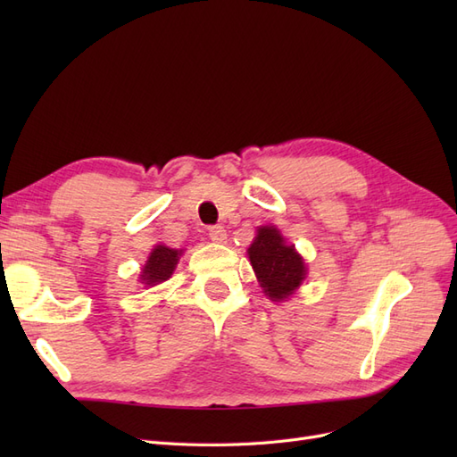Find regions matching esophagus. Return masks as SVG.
Masks as SVG:
<instances>
[{
    "mask_svg": "<svg viewBox=\"0 0 457 457\" xmlns=\"http://www.w3.org/2000/svg\"><path fill=\"white\" fill-rule=\"evenodd\" d=\"M210 238L217 244H225L227 242V230L223 227H210Z\"/></svg>",
    "mask_w": 457,
    "mask_h": 457,
    "instance_id": "obj_1",
    "label": "esophagus"
}]
</instances>
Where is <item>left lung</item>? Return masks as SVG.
<instances>
[{
	"mask_svg": "<svg viewBox=\"0 0 457 457\" xmlns=\"http://www.w3.org/2000/svg\"><path fill=\"white\" fill-rule=\"evenodd\" d=\"M252 267L262 292L270 301H286L307 278L305 259L287 245L278 228L259 227L253 244L247 247Z\"/></svg>",
	"mask_w": 457,
	"mask_h": 457,
	"instance_id": "obj_1",
	"label": "left lung"
}]
</instances>
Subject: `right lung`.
<instances>
[{
  "instance_id": "1",
  "label": "right lung",
  "mask_w": 457,
  "mask_h": 457,
  "mask_svg": "<svg viewBox=\"0 0 457 457\" xmlns=\"http://www.w3.org/2000/svg\"><path fill=\"white\" fill-rule=\"evenodd\" d=\"M181 255H183V250H173V247H168L163 244L156 245L154 250L150 252L143 267V272L139 276L141 284L158 286L165 280H170L179 262V257Z\"/></svg>"
}]
</instances>
